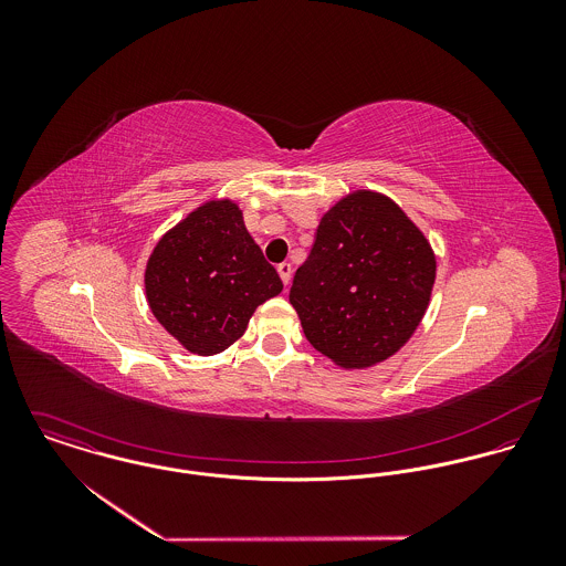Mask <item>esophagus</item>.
<instances>
[{"label":"esophagus","mask_w":566,"mask_h":566,"mask_svg":"<svg viewBox=\"0 0 566 566\" xmlns=\"http://www.w3.org/2000/svg\"><path fill=\"white\" fill-rule=\"evenodd\" d=\"M276 270H279V274H281V281L287 285L290 281H292V272H294V268H292V263H287V261H283V263H279L276 265Z\"/></svg>","instance_id":"esophagus-1"}]
</instances>
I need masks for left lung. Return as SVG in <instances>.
Masks as SVG:
<instances>
[{
  "label": "left lung",
  "instance_id": "1",
  "mask_svg": "<svg viewBox=\"0 0 566 566\" xmlns=\"http://www.w3.org/2000/svg\"><path fill=\"white\" fill-rule=\"evenodd\" d=\"M436 281L424 233L388 196L357 189L321 220L290 303L310 344L344 370L390 359L422 321Z\"/></svg>",
  "mask_w": 566,
  "mask_h": 566
}]
</instances>
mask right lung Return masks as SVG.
Wrapping results in <instances>:
<instances>
[{"instance_id":"1","label":"right lung","mask_w":566,"mask_h":566,"mask_svg":"<svg viewBox=\"0 0 566 566\" xmlns=\"http://www.w3.org/2000/svg\"><path fill=\"white\" fill-rule=\"evenodd\" d=\"M144 283L163 328L202 357L238 342L254 310L283 290L231 198L207 200L171 227L148 259Z\"/></svg>"}]
</instances>
